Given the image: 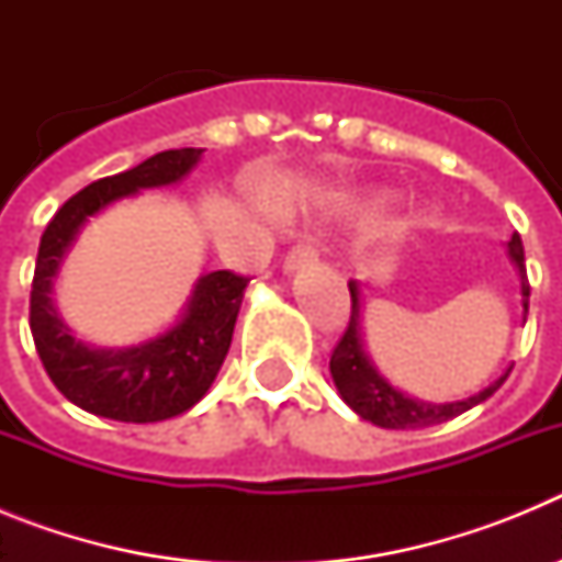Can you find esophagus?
<instances>
[{"mask_svg":"<svg viewBox=\"0 0 562 562\" xmlns=\"http://www.w3.org/2000/svg\"><path fill=\"white\" fill-rule=\"evenodd\" d=\"M315 258H317L315 241H312V238H304V241H297V245L286 252L284 270L295 272V270H301V267H310Z\"/></svg>","mask_w":562,"mask_h":562,"instance_id":"esophagus-1","label":"esophagus"}]
</instances>
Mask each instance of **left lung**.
Wrapping results in <instances>:
<instances>
[{
	"label": "left lung",
	"mask_w": 562,
	"mask_h": 562,
	"mask_svg": "<svg viewBox=\"0 0 562 562\" xmlns=\"http://www.w3.org/2000/svg\"><path fill=\"white\" fill-rule=\"evenodd\" d=\"M509 256H513L515 267L520 272V292H524V312H529V278H526V258H524V241L515 233L509 238ZM351 292V317L349 326L342 331V337L337 340V346L331 349L329 357V371L331 380H335L337 391L346 400L355 414H360L362 419L374 422L380 428L391 430H411V428H430V425H441V422L453 419V416L464 414L479 402L490 400L495 391L504 385V380L509 376L506 371L504 376L484 389L481 394L470 396V400L461 402H448V405H428V402H416L411 396L400 394L396 389H391L389 382L376 374V369L369 362L366 351H362L360 340V301H357V286L349 284Z\"/></svg>",
	"instance_id": "1"
}]
</instances>
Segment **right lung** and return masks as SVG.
<instances>
[{"mask_svg":"<svg viewBox=\"0 0 562 562\" xmlns=\"http://www.w3.org/2000/svg\"><path fill=\"white\" fill-rule=\"evenodd\" d=\"M202 148H171L140 166L92 182L69 196L42 236L30 290V331L53 385L78 408L117 422H162L186 414L220 374L233 340L238 306L250 278L216 270L200 278L180 324L132 349H92L69 335L53 310L49 290L64 252L87 216L140 188L182 180Z\"/></svg>","mask_w":562,"mask_h":562,"instance_id":"add662e5","label":"right lung"}]
</instances>
